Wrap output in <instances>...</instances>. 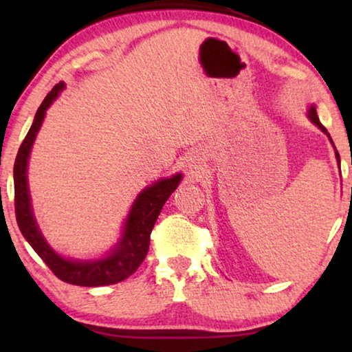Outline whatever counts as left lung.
<instances>
[{
    "instance_id": "8db88e82",
    "label": "left lung",
    "mask_w": 352,
    "mask_h": 352,
    "mask_svg": "<svg viewBox=\"0 0 352 352\" xmlns=\"http://www.w3.org/2000/svg\"><path fill=\"white\" fill-rule=\"evenodd\" d=\"M307 118L311 120L312 123L316 124L317 128L320 129L322 133H325L327 136H329V139H330V142L333 144V141H331V138H330V134H329V131H327V129L324 128V124L320 123V120H319V117H317V110H316V105H311L309 107V110H307ZM333 148H335V157H336V162H338V166H340V153H338V151H336V147H335V144H333Z\"/></svg>"
}]
</instances>
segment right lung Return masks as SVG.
I'll return each instance as SVG.
<instances>
[{"mask_svg":"<svg viewBox=\"0 0 352 352\" xmlns=\"http://www.w3.org/2000/svg\"><path fill=\"white\" fill-rule=\"evenodd\" d=\"M65 83L60 81L51 93L46 96L40 107L36 110L30 129L19 148L16 163H14V201H16V219L19 229L38 256L47 264V267L56 274L60 280L72 285L80 287H102L113 285L128 278L136 269L141 266L144 258L147 256L148 245H151V232L153 224L160 214L165 201L176 190L182 179L181 173H176L171 177H163L153 184L144 187L139 192L136 200L133 201L129 213L123 223L122 235L118 242L109 250L104 256L96 259H76L67 258L57 253L47 243L45 235L41 234L35 214L32 208V197L28 189L27 168L28 158L35 142V138L40 131L43 120L46 117V110L59 98L64 91Z\"/></svg>","mask_w":352,"mask_h":352,"instance_id":"right-lung-1","label":"right lung"}]
</instances>
